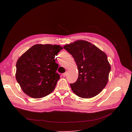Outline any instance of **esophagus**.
<instances>
[{"instance_id": "34e87169", "label": "esophagus", "mask_w": 132, "mask_h": 132, "mask_svg": "<svg viewBox=\"0 0 132 132\" xmlns=\"http://www.w3.org/2000/svg\"><path fill=\"white\" fill-rule=\"evenodd\" d=\"M67 74V71H66L65 73H64L63 74V76L64 77H65V76H66Z\"/></svg>"}]
</instances>
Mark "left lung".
Wrapping results in <instances>:
<instances>
[{
  "instance_id": "8db88e82",
  "label": "left lung",
  "mask_w": 132,
  "mask_h": 132,
  "mask_svg": "<svg viewBox=\"0 0 132 132\" xmlns=\"http://www.w3.org/2000/svg\"><path fill=\"white\" fill-rule=\"evenodd\" d=\"M63 47L72 55L79 71L77 81L70 84L72 91L82 98L98 95L107 84L111 70L106 55L95 45L84 40Z\"/></svg>"
}]
</instances>
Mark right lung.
<instances>
[{
    "label": "right lung",
    "mask_w": 132,
    "mask_h": 132,
    "mask_svg": "<svg viewBox=\"0 0 132 132\" xmlns=\"http://www.w3.org/2000/svg\"><path fill=\"white\" fill-rule=\"evenodd\" d=\"M62 49L58 45L36 44L18 59L15 78L28 96L41 98L54 90L60 78L55 57Z\"/></svg>",
    "instance_id": "1"
}]
</instances>
